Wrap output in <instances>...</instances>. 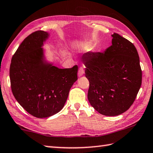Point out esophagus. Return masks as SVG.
I'll list each match as a JSON object with an SVG mask.
<instances>
[{
    "instance_id": "esophagus-1",
    "label": "esophagus",
    "mask_w": 153,
    "mask_h": 153,
    "mask_svg": "<svg viewBox=\"0 0 153 153\" xmlns=\"http://www.w3.org/2000/svg\"><path fill=\"white\" fill-rule=\"evenodd\" d=\"M84 73H85V70H84V68L82 67H80L79 71H78V75H79V76H81L83 75Z\"/></svg>"
}]
</instances>
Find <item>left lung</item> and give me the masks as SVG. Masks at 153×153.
<instances>
[{
    "instance_id": "8db88e82",
    "label": "left lung",
    "mask_w": 153,
    "mask_h": 153,
    "mask_svg": "<svg viewBox=\"0 0 153 153\" xmlns=\"http://www.w3.org/2000/svg\"><path fill=\"white\" fill-rule=\"evenodd\" d=\"M104 53L82 55L90 86L88 99L100 114L116 116L131 107L142 82V71L135 45L118 33Z\"/></svg>"
}]
</instances>
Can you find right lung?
Masks as SVG:
<instances>
[{
    "mask_svg": "<svg viewBox=\"0 0 153 153\" xmlns=\"http://www.w3.org/2000/svg\"><path fill=\"white\" fill-rule=\"evenodd\" d=\"M49 33L38 30L24 39L12 56V94L25 110L38 118L50 117L63 108L77 80L78 66L59 68L43 60V42Z\"/></svg>",
    "mask_w": 153,
    "mask_h": 153,
    "instance_id": "obj_1",
    "label": "right lung"
}]
</instances>
